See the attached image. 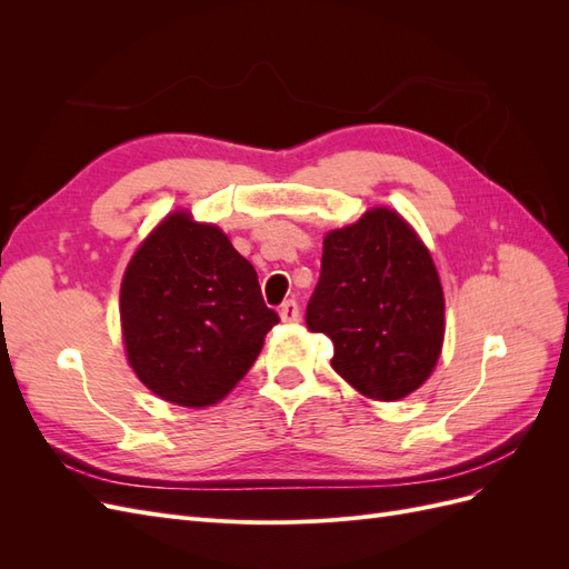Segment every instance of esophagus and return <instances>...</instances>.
<instances>
[{"label":"esophagus","mask_w":569,"mask_h":569,"mask_svg":"<svg viewBox=\"0 0 569 569\" xmlns=\"http://www.w3.org/2000/svg\"><path fill=\"white\" fill-rule=\"evenodd\" d=\"M280 318H282L284 322H299V318H301V311H299V303H297L295 299H289V301H284V303L280 306Z\"/></svg>","instance_id":"1"}]
</instances>
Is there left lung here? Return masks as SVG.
<instances>
[{
    "mask_svg": "<svg viewBox=\"0 0 569 569\" xmlns=\"http://www.w3.org/2000/svg\"><path fill=\"white\" fill-rule=\"evenodd\" d=\"M306 325L332 339V368L370 399H403L432 375L443 291L432 256L399 213L372 209L325 237Z\"/></svg>",
    "mask_w": 569,
    "mask_h": 569,
    "instance_id": "left-lung-1",
    "label": "left lung"
}]
</instances>
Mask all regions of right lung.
<instances>
[{
	"label": "right lung",
	"mask_w": 569,
	"mask_h": 569,
	"mask_svg": "<svg viewBox=\"0 0 569 569\" xmlns=\"http://www.w3.org/2000/svg\"><path fill=\"white\" fill-rule=\"evenodd\" d=\"M120 322L137 377L163 401L203 408L249 372L280 316L222 230L178 211L132 256Z\"/></svg>",
	"instance_id": "add662e5"
}]
</instances>
